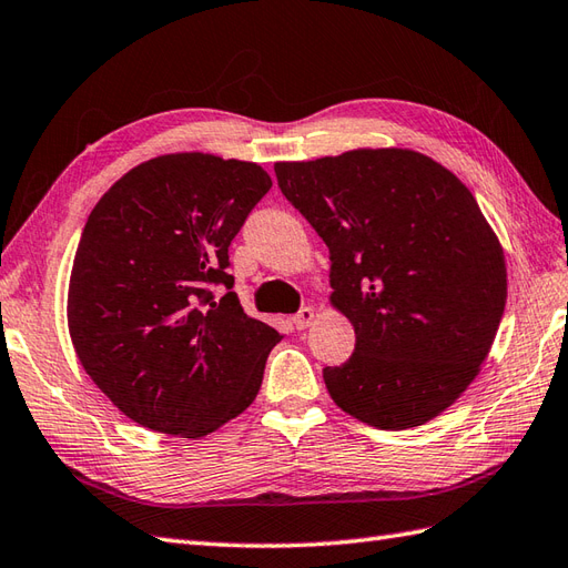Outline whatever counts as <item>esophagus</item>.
Listing matches in <instances>:
<instances>
[{"mask_svg":"<svg viewBox=\"0 0 568 568\" xmlns=\"http://www.w3.org/2000/svg\"><path fill=\"white\" fill-rule=\"evenodd\" d=\"M314 310L312 307H302L295 316H293V324H295V328H307V326H312V322H314Z\"/></svg>","mask_w":568,"mask_h":568,"instance_id":"34e87169","label":"esophagus"}]
</instances>
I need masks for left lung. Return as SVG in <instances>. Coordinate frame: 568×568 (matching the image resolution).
Wrapping results in <instances>:
<instances>
[{
  "mask_svg": "<svg viewBox=\"0 0 568 568\" xmlns=\"http://www.w3.org/2000/svg\"><path fill=\"white\" fill-rule=\"evenodd\" d=\"M332 258V305L355 351L324 367L336 406L382 430L443 414L479 367L506 307V261L453 171L412 150L275 164Z\"/></svg>",
  "mask_w": 568,
  "mask_h": 568,
  "instance_id": "obj_1",
  "label": "left lung"
}]
</instances>
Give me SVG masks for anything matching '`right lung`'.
Returning <instances> with one entry per match:
<instances>
[{
  "instance_id": "right-lung-1",
  "label": "right lung",
  "mask_w": 568,
  "mask_h": 568,
  "mask_svg": "<svg viewBox=\"0 0 568 568\" xmlns=\"http://www.w3.org/2000/svg\"><path fill=\"white\" fill-rule=\"evenodd\" d=\"M271 186L254 162L164 154L91 210L70 275V336L87 375L135 424L203 438L256 399L281 334L242 310L227 268ZM213 284L229 293L215 298Z\"/></svg>"
}]
</instances>
